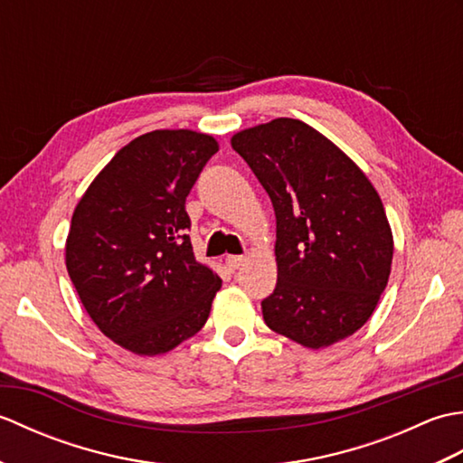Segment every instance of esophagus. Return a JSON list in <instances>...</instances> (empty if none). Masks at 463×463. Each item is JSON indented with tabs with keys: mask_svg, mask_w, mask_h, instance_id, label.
Returning <instances> with one entry per match:
<instances>
[{
	"mask_svg": "<svg viewBox=\"0 0 463 463\" xmlns=\"http://www.w3.org/2000/svg\"><path fill=\"white\" fill-rule=\"evenodd\" d=\"M244 257H237V254H231V257H226V267H229L232 272L239 270L242 267Z\"/></svg>",
	"mask_w": 463,
	"mask_h": 463,
	"instance_id": "1",
	"label": "esophagus"
}]
</instances>
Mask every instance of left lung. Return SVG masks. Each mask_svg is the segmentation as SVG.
Wrapping results in <instances>:
<instances>
[{
	"label": "left lung",
	"mask_w": 463,
	"mask_h": 463,
	"mask_svg": "<svg viewBox=\"0 0 463 463\" xmlns=\"http://www.w3.org/2000/svg\"><path fill=\"white\" fill-rule=\"evenodd\" d=\"M231 143L277 216V287L260 302L267 326L314 350L352 336L376 308L394 254L376 189L298 119L280 117Z\"/></svg>",
	"instance_id": "obj_1"
}]
</instances>
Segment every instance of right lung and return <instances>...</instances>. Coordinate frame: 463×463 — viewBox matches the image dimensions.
Listing matches in <instances>:
<instances>
[{
    "instance_id": "obj_1",
    "label": "right lung",
    "mask_w": 463,
    "mask_h": 463,
    "mask_svg": "<svg viewBox=\"0 0 463 463\" xmlns=\"http://www.w3.org/2000/svg\"><path fill=\"white\" fill-rule=\"evenodd\" d=\"M216 151L211 135L145 133L75 206L69 279L105 336L135 354L169 352L209 318L221 279L194 260L184 201Z\"/></svg>"
}]
</instances>
